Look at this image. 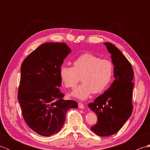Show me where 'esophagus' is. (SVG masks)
<instances>
[{"label":"esophagus","instance_id":"1","mask_svg":"<svg viewBox=\"0 0 150 150\" xmlns=\"http://www.w3.org/2000/svg\"><path fill=\"white\" fill-rule=\"evenodd\" d=\"M78 105H79V108H80V109H84V105L83 104H82L81 103H79V104H78Z\"/></svg>","mask_w":150,"mask_h":150}]
</instances>
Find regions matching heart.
<instances>
[{
  "instance_id": "b5f03b06",
  "label": "heart",
  "mask_w": 150,
  "mask_h": 150,
  "mask_svg": "<svg viewBox=\"0 0 150 150\" xmlns=\"http://www.w3.org/2000/svg\"><path fill=\"white\" fill-rule=\"evenodd\" d=\"M114 66L110 60L102 59L91 53H84L73 62V66H63L60 75L65 86L74 89L80 81L83 82L73 92L72 95L85 100L93 93L103 91L113 77Z\"/></svg>"
}]
</instances>
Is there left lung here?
Returning a JSON list of instances; mask_svg holds the SVG:
<instances>
[{
  "instance_id": "8db88e82",
  "label": "left lung",
  "mask_w": 150,
  "mask_h": 150,
  "mask_svg": "<svg viewBox=\"0 0 150 150\" xmlns=\"http://www.w3.org/2000/svg\"><path fill=\"white\" fill-rule=\"evenodd\" d=\"M104 44L111 55L115 81L88 106L97 116L91 131L98 136L108 137L119 132L131 116L134 72L131 63L116 46L110 42Z\"/></svg>"
}]
</instances>
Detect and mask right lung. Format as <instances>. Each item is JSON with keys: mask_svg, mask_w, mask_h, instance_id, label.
<instances>
[{"mask_svg": "<svg viewBox=\"0 0 150 150\" xmlns=\"http://www.w3.org/2000/svg\"><path fill=\"white\" fill-rule=\"evenodd\" d=\"M70 52L65 43L46 42L22 63L18 100L22 116L27 125L42 136L58 133L68 110L78 108L76 101L64 99L59 88L60 69Z\"/></svg>", "mask_w": 150, "mask_h": 150, "instance_id": "add662e5", "label": "right lung"}]
</instances>
